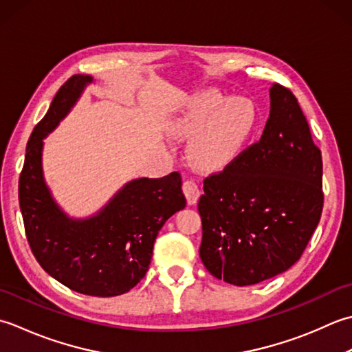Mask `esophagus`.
Segmentation results:
<instances>
[{"mask_svg":"<svg viewBox=\"0 0 352 352\" xmlns=\"http://www.w3.org/2000/svg\"><path fill=\"white\" fill-rule=\"evenodd\" d=\"M182 190H184V195L186 197V202H188V205H196L197 200H199V196H200V191L197 188V185L195 181H185L184 185H182Z\"/></svg>","mask_w":352,"mask_h":352,"instance_id":"esophagus-1","label":"esophagus"}]
</instances>
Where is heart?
<instances>
[{
	"mask_svg": "<svg viewBox=\"0 0 352 352\" xmlns=\"http://www.w3.org/2000/svg\"><path fill=\"white\" fill-rule=\"evenodd\" d=\"M260 124V109L249 97L205 91L175 121V131L191 136L188 153L196 166L216 170L239 157Z\"/></svg>",
	"mask_w": 352,
	"mask_h": 352,
	"instance_id": "1",
	"label": "heart"
}]
</instances>
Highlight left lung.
<instances>
[{
	"label": "left lung",
	"instance_id": "obj_1",
	"mask_svg": "<svg viewBox=\"0 0 352 352\" xmlns=\"http://www.w3.org/2000/svg\"><path fill=\"white\" fill-rule=\"evenodd\" d=\"M322 206L320 150L296 97L274 83L260 141L204 181L200 260L229 284L266 281L299 260Z\"/></svg>",
	"mask_w": 352,
	"mask_h": 352
}]
</instances>
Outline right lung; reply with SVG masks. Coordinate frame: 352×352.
<instances>
[{
  "label": "right lung",
  "mask_w": 352,
  "mask_h": 352,
  "mask_svg": "<svg viewBox=\"0 0 352 352\" xmlns=\"http://www.w3.org/2000/svg\"><path fill=\"white\" fill-rule=\"evenodd\" d=\"M89 83L91 76L68 78L33 129L19 176V206L28 245L42 269L71 290L109 298L123 295L146 276L157 232L186 200L181 175L173 171L127 182L91 217L73 219L57 205L42 171L44 138Z\"/></svg>",
  "instance_id": "obj_1"
}]
</instances>
